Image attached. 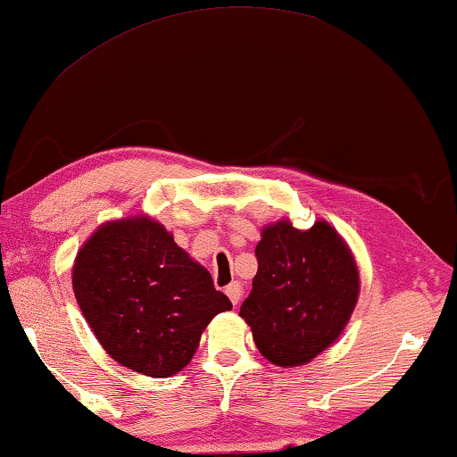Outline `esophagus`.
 Instances as JSON below:
<instances>
[{"label":"esophagus","mask_w":457,"mask_h":457,"mask_svg":"<svg viewBox=\"0 0 457 457\" xmlns=\"http://www.w3.org/2000/svg\"><path fill=\"white\" fill-rule=\"evenodd\" d=\"M224 293H227V296L230 299V303H233V305H239L241 295H243V287H241V282H230L228 287L224 288Z\"/></svg>","instance_id":"1"}]
</instances>
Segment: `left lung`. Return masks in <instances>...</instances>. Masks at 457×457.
I'll return each mask as SVG.
<instances>
[{
	"label": "left lung",
	"mask_w": 457,
	"mask_h": 457,
	"mask_svg": "<svg viewBox=\"0 0 457 457\" xmlns=\"http://www.w3.org/2000/svg\"><path fill=\"white\" fill-rule=\"evenodd\" d=\"M257 274L241 305L255 346L278 367L305 365L342 334L359 296V272L328 222L263 228Z\"/></svg>",
	"instance_id": "obj_1"
}]
</instances>
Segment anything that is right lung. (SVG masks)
I'll use <instances>...</instances> for the list:
<instances>
[{"instance_id":"obj_1","label":"right lung","mask_w":457,"mask_h":457,"mask_svg":"<svg viewBox=\"0 0 457 457\" xmlns=\"http://www.w3.org/2000/svg\"><path fill=\"white\" fill-rule=\"evenodd\" d=\"M71 282L103 348L148 377L181 371L210 320L233 309L208 270L148 218L103 224L78 253Z\"/></svg>"}]
</instances>
